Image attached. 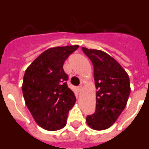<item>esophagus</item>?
<instances>
[{"label":"esophagus","instance_id":"obj_1","mask_svg":"<svg viewBox=\"0 0 149 149\" xmlns=\"http://www.w3.org/2000/svg\"><path fill=\"white\" fill-rule=\"evenodd\" d=\"M77 90H78V92H81V91L82 90V86H79L78 87H77Z\"/></svg>","mask_w":149,"mask_h":149}]
</instances>
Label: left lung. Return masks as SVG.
<instances>
[{
  "instance_id": "obj_1",
  "label": "left lung",
  "mask_w": 149,
  "mask_h": 149,
  "mask_svg": "<svg viewBox=\"0 0 149 149\" xmlns=\"http://www.w3.org/2000/svg\"><path fill=\"white\" fill-rule=\"evenodd\" d=\"M94 67L96 108L86 116L91 128L102 131L113 125L127 104L131 93L128 74L115 59L100 50L82 48Z\"/></svg>"
}]
</instances>
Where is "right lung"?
I'll return each instance as SVG.
<instances>
[{
  "mask_svg": "<svg viewBox=\"0 0 149 149\" xmlns=\"http://www.w3.org/2000/svg\"><path fill=\"white\" fill-rule=\"evenodd\" d=\"M79 45L54 47L45 51L26 69L22 84L25 104L38 125L57 131L66 125L76 97L66 81L64 62Z\"/></svg>",
  "mask_w": 149,
  "mask_h": 149,
  "instance_id": "1",
  "label": "right lung"
}]
</instances>
